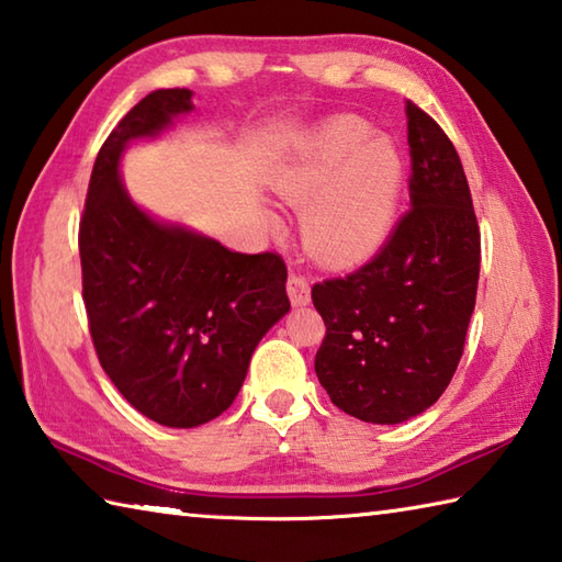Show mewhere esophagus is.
Wrapping results in <instances>:
<instances>
[{"label": "esophagus", "instance_id": "34e87169", "mask_svg": "<svg viewBox=\"0 0 562 562\" xmlns=\"http://www.w3.org/2000/svg\"><path fill=\"white\" fill-rule=\"evenodd\" d=\"M288 294L294 307H304L310 304L312 292H310V280L304 274H290L288 278Z\"/></svg>", "mask_w": 562, "mask_h": 562}]
</instances>
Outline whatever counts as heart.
<instances>
[{"label": "heart", "mask_w": 562, "mask_h": 562, "mask_svg": "<svg viewBox=\"0 0 562 562\" xmlns=\"http://www.w3.org/2000/svg\"><path fill=\"white\" fill-rule=\"evenodd\" d=\"M371 135L373 127L359 117L326 122L307 157L274 179L282 199L312 203L304 221L310 246L331 265L361 262L379 250L401 199V149Z\"/></svg>", "instance_id": "1"}]
</instances>
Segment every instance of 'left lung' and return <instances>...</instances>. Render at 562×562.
Listing matches in <instances>:
<instances>
[{
    "instance_id": "8db88e82",
    "label": "left lung",
    "mask_w": 562,
    "mask_h": 562,
    "mask_svg": "<svg viewBox=\"0 0 562 562\" xmlns=\"http://www.w3.org/2000/svg\"><path fill=\"white\" fill-rule=\"evenodd\" d=\"M405 110L413 206L369 262L312 288L326 326L316 379L339 411L375 425L411 420L450 385L482 262L454 145L413 100Z\"/></svg>"
}]
</instances>
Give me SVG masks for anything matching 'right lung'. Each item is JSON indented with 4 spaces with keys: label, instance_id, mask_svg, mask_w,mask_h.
<instances>
[{
    "label": "right lung",
    "instance_id": "1",
    "mask_svg": "<svg viewBox=\"0 0 562 562\" xmlns=\"http://www.w3.org/2000/svg\"><path fill=\"white\" fill-rule=\"evenodd\" d=\"M191 108L187 88L155 90L117 122L98 151L78 228L98 361L135 411L167 427H196L228 411L255 346L290 310L278 252H233L161 226L122 189V147Z\"/></svg>",
    "mask_w": 562,
    "mask_h": 562
}]
</instances>
